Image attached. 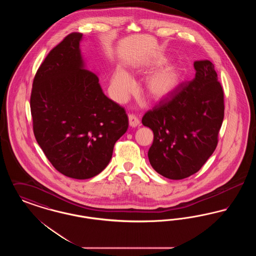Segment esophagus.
I'll return each mask as SVG.
<instances>
[{"label":"esophagus","instance_id":"34e87169","mask_svg":"<svg viewBox=\"0 0 256 256\" xmlns=\"http://www.w3.org/2000/svg\"><path fill=\"white\" fill-rule=\"evenodd\" d=\"M128 122H130V126L132 128H136L138 124H139V119L134 115V114H130L128 115Z\"/></svg>","mask_w":256,"mask_h":256}]
</instances>
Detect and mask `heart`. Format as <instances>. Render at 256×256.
<instances>
[{"mask_svg": "<svg viewBox=\"0 0 256 256\" xmlns=\"http://www.w3.org/2000/svg\"><path fill=\"white\" fill-rule=\"evenodd\" d=\"M167 60H154L148 68L156 69L164 65ZM182 84V70L176 64H170L152 74L146 82V91L150 98L160 100L170 96ZM134 88V80L130 74L122 68H116L111 76V91L118 102L124 100Z\"/></svg>", "mask_w": 256, "mask_h": 256, "instance_id": "obj_1", "label": "heart"}]
</instances>
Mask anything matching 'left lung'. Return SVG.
<instances>
[{"label":"left lung","instance_id":"obj_1","mask_svg":"<svg viewBox=\"0 0 256 256\" xmlns=\"http://www.w3.org/2000/svg\"><path fill=\"white\" fill-rule=\"evenodd\" d=\"M195 78L182 84L142 118L154 132L148 152L152 167L170 180L200 170L214 152L224 113V91L214 65L194 62Z\"/></svg>","mask_w":256,"mask_h":256}]
</instances>
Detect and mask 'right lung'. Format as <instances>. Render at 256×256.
<instances>
[{"instance_id": "1", "label": "right lung", "mask_w": 256, "mask_h": 256, "mask_svg": "<svg viewBox=\"0 0 256 256\" xmlns=\"http://www.w3.org/2000/svg\"><path fill=\"white\" fill-rule=\"evenodd\" d=\"M73 32L49 52L34 80L30 111L37 143L62 174L87 180L108 165L128 119L104 95L96 74L87 70Z\"/></svg>"}]
</instances>
